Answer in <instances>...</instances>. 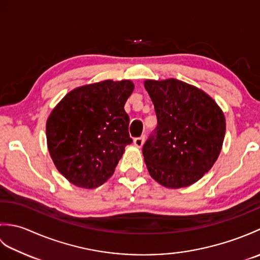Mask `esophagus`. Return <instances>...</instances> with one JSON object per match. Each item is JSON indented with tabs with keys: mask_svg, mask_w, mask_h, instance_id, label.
I'll list each match as a JSON object with an SVG mask.
<instances>
[{
	"mask_svg": "<svg viewBox=\"0 0 260 260\" xmlns=\"http://www.w3.org/2000/svg\"><path fill=\"white\" fill-rule=\"evenodd\" d=\"M144 141H145V135L136 137V139H134V145L136 147H142L143 144H144Z\"/></svg>",
	"mask_w": 260,
	"mask_h": 260,
	"instance_id": "34e87169",
	"label": "esophagus"
}]
</instances>
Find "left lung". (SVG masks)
I'll list each match as a JSON object with an SVG mask.
<instances>
[{
    "mask_svg": "<svg viewBox=\"0 0 260 260\" xmlns=\"http://www.w3.org/2000/svg\"><path fill=\"white\" fill-rule=\"evenodd\" d=\"M157 126L143 146L148 173L169 189L189 186L209 172L222 148L225 118L208 93L178 79L144 81Z\"/></svg>",
    "mask_w": 260,
    "mask_h": 260,
    "instance_id": "obj_1",
    "label": "left lung"
}]
</instances>
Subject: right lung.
<instances>
[{"instance_id": "add662e5", "label": "right lung", "mask_w": 260, "mask_h": 260, "mask_svg": "<svg viewBox=\"0 0 260 260\" xmlns=\"http://www.w3.org/2000/svg\"><path fill=\"white\" fill-rule=\"evenodd\" d=\"M131 80H104L68 92L49 115L47 144L57 170L70 183L95 189L114 174L132 143L124 106Z\"/></svg>"}]
</instances>
